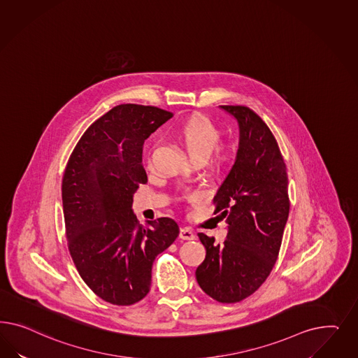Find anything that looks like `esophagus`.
<instances>
[{"instance_id": "34e87169", "label": "esophagus", "mask_w": 358, "mask_h": 358, "mask_svg": "<svg viewBox=\"0 0 358 358\" xmlns=\"http://www.w3.org/2000/svg\"><path fill=\"white\" fill-rule=\"evenodd\" d=\"M180 238H182V240H194V232H193V229H190V228H181V229H180Z\"/></svg>"}]
</instances>
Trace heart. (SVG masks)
I'll return each mask as SVG.
<instances>
[{
    "instance_id": "b5f03b06",
    "label": "heart",
    "mask_w": 358,
    "mask_h": 358,
    "mask_svg": "<svg viewBox=\"0 0 358 358\" xmlns=\"http://www.w3.org/2000/svg\"><path fill=\"white\" fill-rule=\"evenodd\" d=\"M178 136L184 143L185 148L193 159H206L211 155L220 141V132L217 126L203 115H195L184 122L178 129ZM217 160L224 163L228 160V153L224 150H217ZM193 198L194 195H189Z\"/></svg>"
}]
</instances>
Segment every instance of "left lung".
<instances>
[{"label":"left lung","instance_id":"left-lung-1","mask_svg":"<svg viewBox=\"0 0 358 358\" xmlns=\"http://www.w3.org/2000/svg\"><path fill=\"white\" fill-rule=\"evenodd\" d=\"M238 124V147L229 173L214 196L215 214L226 217L227 238L198 234L206 259L196 268L201 289L222 303L255 293L278 257L290 202L287 173L269 127L245 106H220Z\"/></svg>","mask_w":358,"mask_h":358}]
</instances>
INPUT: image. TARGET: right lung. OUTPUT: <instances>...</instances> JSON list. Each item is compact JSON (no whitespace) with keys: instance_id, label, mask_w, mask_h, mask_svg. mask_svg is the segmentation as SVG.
<instances>
[{"instance_id":"right-lung-1","label":"right lung","mask_w":358,"mask_h":358,"mask_svg":"<svg viewBox=\"0 0 358 358\" xmlns=\"http://www.w3.org/2000/svg\"><path fill=\"white\" fill-rule=\"evenodd\" d=\"M172 113L124 103L87 129L65 168L62 196L72 260L93 293L108 303L130 306L151 287L152 265L180 234L171 217L138 223L134 194L147 182L144 141Z\"/></svg>"}]
</instances>
